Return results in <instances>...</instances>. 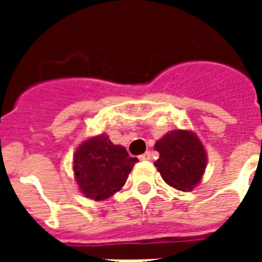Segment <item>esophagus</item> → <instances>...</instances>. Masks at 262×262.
<instances>
[{
	"instance_id": "34e87169",
	"label": "esophagus",
	"mask_w": 262,
	"mask_h": 262,
	"mask_svg": "<svg viewBox=\"0 0 262 262\" xmlns=\"http://www.w3.org/2000/svg\"><path fill=\"white\" fill-rule=\"evenodd\" d=\"M139 160H142V161H144V160H151V153L150 151H146L144 154H142V156H139Z\"/></svg>"
}]
</instances>
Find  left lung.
Instances as JSON below:
<instances>
[{"label":"left lung","instance_id":"left-lung-1","mask_svg":"<svg viewBox=\"0 0 262 262\" xmlns=\"http://www.w3.org/2000/svg\"><path fill=\"white\" fill-rule=\"evenodd\" d=\"M154 148L160 159L154 163L170 187L192 191L206 168V150L199 137L189 130H172L157 140Z\"/></svg>","mask_w":262,"mask_h":262}]
</instances>
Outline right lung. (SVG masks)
I'll list each match as a JSON object with an SVG mask.
<instances>
[{
    "label": "right lung",
    "mask_w": 262,
    "mask_h": 262,
    "mask_svg": "<svg viewBox=\"0 0 262 262\" xmlns=\"http://www.w3.org/2000/svg\"><path fill=\"white\" fill-rule=\"evenodd\" d=\"M137 161L125 147L111 142L106 135L94 136L75 150V181L86 198L103 201L125 185Z\"/></svg>",
    "instance_id": "obj_1"
}]
</instances>
